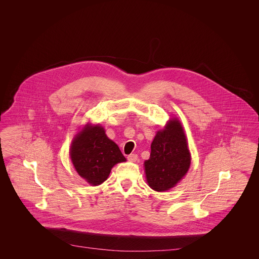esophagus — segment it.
I'll return each instance as SVG.
<instances>
[{"instance_id":"obj_1","label":"esophagus","mask_w":259,"mask_h":259,"mask_svg":"<svg viewBox=\"0 0 259 259\" xmlns=\"http://www.w3.org/2000/svg\"><path fill=\"white\" fill-rule=\"evenodd\" d=\"M127 159L130 161V162H136L137 159H138V155L134 154V153H133V154H130V155L127 156Z\"/></svg>"}]
</instances>
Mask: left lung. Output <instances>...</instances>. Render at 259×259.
Wrapping results in <instances>:
<instances>
[{
    "label": "left lung",
    "instance_id": "1",
    "mask_svg": "<svg viewBox=\"0 0 259 259\" xmlns=\"http://www.w3.org/2000/svg\"><path fill=\"white\" fill-rule=\"evenodd\" d=\"M148 160L145 161L148 185L155 191L171 189L188 171L191 156L184 128L178 118H172L158 131L151 143Z\"/></svg>",
    "mask_w": 259,
    "mask_h": 259
}]
</instances>
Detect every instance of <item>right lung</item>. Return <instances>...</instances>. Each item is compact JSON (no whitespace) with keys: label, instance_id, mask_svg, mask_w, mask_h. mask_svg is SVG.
<instances>
[{"label":"right lung","instance_id":"1","mask_svg":"<svg viewBox=\"0 0 259 259\" xmlns=\"http://www.w3.org/2000/svg\"><path fill=\"white\" fill-rule=\"evenodd\" d=\"M70 156L75 171L91 185L104 183L115 164L126 161L118 146L99 124H87L75 135Z\"/></svg>","mask_w":259,"mask_h":259}]
</instances>
